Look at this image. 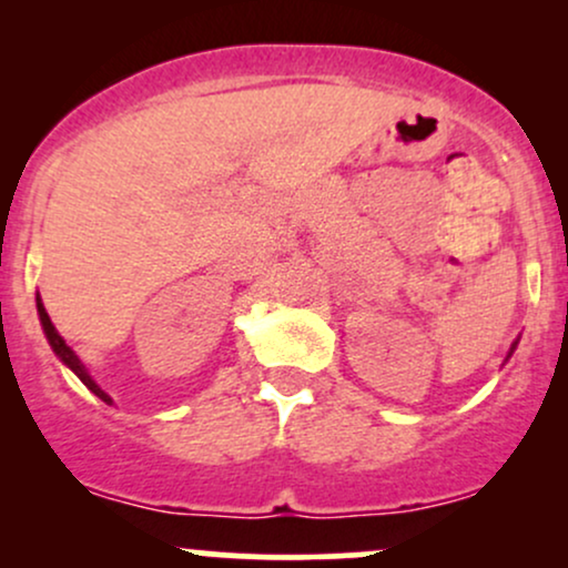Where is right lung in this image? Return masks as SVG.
<instances>
[{"label": "right lung", "mask_w": 568, "mask_h": 568, "mask_svg": "<svg viewBox=\"0 0 568 568\" xmlns=\"http://www.w3.org/2000/svg\"><path fill=\"white\" fill-rule=\"evenodd\" d=\"M37 312H39V321H42V328H44V334H48V342H50V347H53V352L58 357H61L63 363H67V366L74 371L77 376H80V382L84 384V387L90 389V393H95L98 397H101L103 403H112V397H109L106 393H103L101 387H98V384L90 379V374L88 371H84V366L80 363V357L74 355V352H71V347H67V342H63L61 338V334H58L55 331V325L50 323V317H48V312H44V306H42V298L37 296Z\"/></svg>", "instance_id": "obj_1"}]
</instances>
